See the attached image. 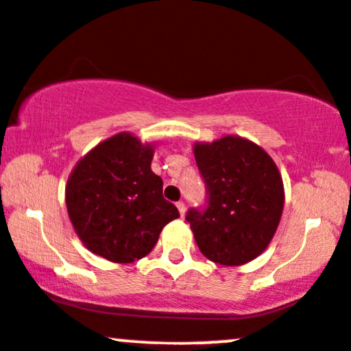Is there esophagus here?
Segmentation results:
<instances>
[{
    "instance_id": "obj_1",
    "label": "esophagus",
    "mask_w": 351,
    "mask_h": 351,
    "mask_svg": "<svg viewBox=\"0 0 351 351\" xmlns=\"http://www.w3.org/2000/svg\"><path fill=\"white\" fill-rule=\"evenodd\" d=\"M176 208H178L181 217H183L184 216V210H186V206H184V202L183 201H178V202H176Z\"/></svg>"
}]
</instances>
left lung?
Masks as SVG:
<instances>
[{
  "mask_svg": "<svg viewBox=\"0 0 351 351\" xmlns=\"http://www.w3.org/2000/svg\"><path fill=\"white\" fill-rule=\"evenodd\" d=\"M206 204L186 221L206 258L235 267L260 255L280 223L285 189L271 157L242 137L194 145Z\"/></svg>",
  "mask_w": 351,
  "mask_h": 351,
  "instance_id": "obj_1",
  "label": "left lung"
}]
</instances>
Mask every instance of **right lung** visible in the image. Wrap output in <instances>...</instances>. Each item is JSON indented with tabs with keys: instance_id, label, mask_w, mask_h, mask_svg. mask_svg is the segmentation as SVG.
Wrapping results in <instances>:
<instances>
[{
	"instance_id": "obj_1",
	"label": "right lung",
	"mask_w": 351,
	"mask_h": 351,
	"mask_svg": "<svg viewBox=\"0 0 351 351\" xmlns=\"http://www.w3.org/2000/svg\"><path fill=\"white\" fill-rule=\"evenodd\" d=\"M154 149L130 134L96 145L66 183V209L75 232L96 255L132 263L149 255L160 232L180 217L163 197V181L150 168Z\"/></svg>"
}]
</instances>
